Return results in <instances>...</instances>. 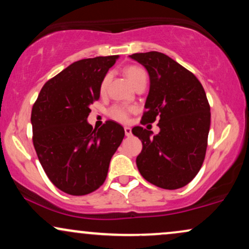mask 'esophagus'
Masks as SVG:
<instances>
[{"label": "esophagus", "mask_w": 249, "mask_h": 249, "mask_svg": "<svg viewBox=\"0 0 249 249\" xmlns=\"http://www.w3.org/2000/svg\"><path fill=\"white\" fill-rule=\"evenodd\" d=\"M124 131H125V136L130 137V136H131V134H132V130H131V128H130V127L125 126V127H124Z\"/></svg>", "instance_id": "1"}]
</instances>
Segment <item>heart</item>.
<instances>
[{"mask_svg": "<svg viewBox=\"0 0 249 249\" xmlns=\"http://www.w3.org/2000/svg\"><path fill=\"white\" fill-rule=\"evenodd\" d=\"M125 74H126L128 81H130L133 86H136L138 82H140V81H143V80L147 79L146 71H143L142 68L138 67V66H130V67H127L126 70H125ZM109 80H110V74H107V75H106V77H104L103 81H102V83H101V90L102 91L107 88V82H109ZM130 111H131V109H128V107H125L123 106H113L110 107L109 116L117 122L124 123L128 119V112Z\"/></svg>", "mask_w": 249, "mask_h": 249, "instance_id": "obj_1", "label": "heart"}]
</instances>
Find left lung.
<instances>
[{
  "label": "left lung",
  "instance_id": "left-lung-1",
  "mask_svg": "<svg viewBox=\"0 0 249 249\" xmlns=\"http://www.w3.org/2000/svg\"><path fill=\"white\" fill-rule=\"evenodd\" d=\"M148 71L149 91L142 124L159 119L160 132L142 126L132 133L142 142L137 167L149 183L178 189L193 179L205 158L211 112L204 88L191 71L163 53H134Z\"/></svg>",
  "mask_w": 249,
  "mask_h": 249
}]
</instances>
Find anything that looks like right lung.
<instances>
[{"label": "right lung", "instance_id": "add662e5", "mask_svg": "<svg viewBox=\"0 0 249 249\" xmlns=\"http://www.w3.org/2000/svg\"><path fill=\"white\" fill-rule=\"evenodd\" d=\"M118 55L82 59L41 88L31 112L39 162L58 189L74 196L90 194L106 181L110 160L125 131L107 121L92 130L87 118L100 98L101 83Z\"/></svg>", "mask_w": 249, "mask_h": 249}]
</instances>
